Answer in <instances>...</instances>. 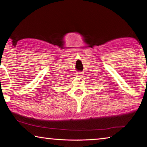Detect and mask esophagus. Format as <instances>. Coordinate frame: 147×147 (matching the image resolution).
<instances>
[{
	"instance_id": "esophagus-1",
	"label": "esophagus",
	"mask_w": 147,
	"mask_h": 147,
	"mask_svg": "<svg viewBox=\"0 0 147 147\" xmlns=\"http://www.w3.org/2000/svg\"><path fill=\"white\" fill-rule=\"evenodd\" d=\"M77 76H78V77H79V78H81V77H83V74L82 72H78V73H77Z\"/></svg>"
}]
</instances>
